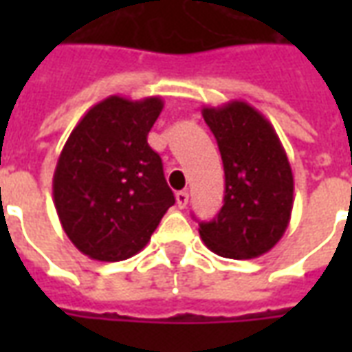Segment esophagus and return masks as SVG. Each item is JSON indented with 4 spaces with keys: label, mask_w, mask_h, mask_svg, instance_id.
<instances>
[{
    "label": "esophagus",
    "mask_w": 352,
    "mask_h": 352,
    "mask_svg": "<svg viewBox=\"0 0 352 352\" xmlns=\"http://www.w3.org/2000/svg\"><path fill=\"white\" fill-rule=\"evenodd\" d=\"M175 199H177V206H179V209H184V207H186V204H188V192L186 190L177 192Z\"/></svg>",
    "instance_id": "esophagus-1"
}]
</instances>
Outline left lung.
Returning a JSON list of instances; mask_svg holds the SVG:
<instances>
[{"instance_id": "8db88e82", "label": "left lung", "mask_w": 352, "mask_h": 352, "mask_svg": "<svg viewBox=\"0 0 352 352\" xmlns=\"http://www.w3.org/2000/svg\"><path fill=\"white\" fill-rule=\"evenodd\" d=\"M219 143L226 192L211 222L199 224L204 243L219 256L258 258L287 232L294 206V175L272 122L247 101L204 107Z\"/></svg>"}]
</instances>
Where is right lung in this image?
<instances>
[{
  "instance_id": "add662e5",
  "label": "right lung",
  "mask_w": 352,
  "mask_h": 352,
  "mask_svg": "<svg viewBox=\"0 0 352 352\" xmlns=\"http://www.w3.org/2000/svg\"><path fill=\"white\" fill-rule=\"evenodd\" d=\"M158 96H109L87 111L58 156L52 198L65 236L88 258L138 254L175 204L162 158L146 143Z\"/></svg>"
}]
</instances>
